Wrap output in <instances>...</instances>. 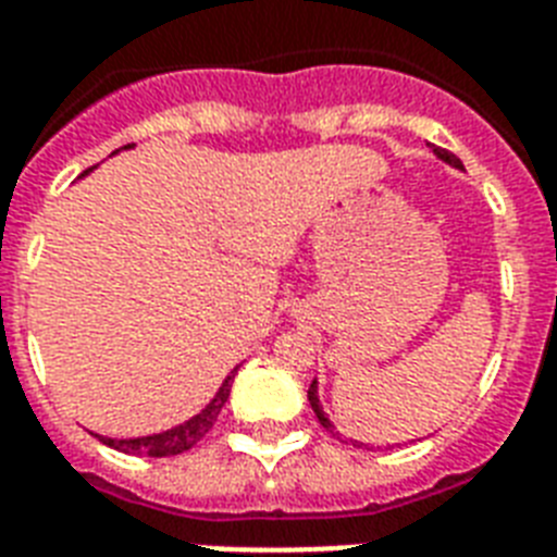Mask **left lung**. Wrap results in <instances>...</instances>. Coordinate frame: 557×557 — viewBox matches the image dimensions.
I'll list each match as a JSON object with an SVG mask.
<instances>
[{
    "instance_id": "1",
    "label": "left lung",
    "mask_w": 557,
    "mask_h": 557,
    "mask_svg": "<svg viewBox=\"0 0 557 557\" xmlns=\"http://www.w3.org/2000/svg\"><path fill=\"white\" fill-rule=\"evenodd\" d=\"M436 156H440L442 161H448V164H454V168H459L462 170V161L457 159V156H454V152H448V150H442V147H436ZM309 405H312V410H314V416H318V422L323 424V428H326V431H335V424L330 422V419H326V413H323V407H321V398H318V384H314L312 381V387H309ZM338 433V431H335ZM341 436V433H338ZM352 445H356V442H352ZM358 448H361V445H358Z\"/></svg>"
}]
</instances>
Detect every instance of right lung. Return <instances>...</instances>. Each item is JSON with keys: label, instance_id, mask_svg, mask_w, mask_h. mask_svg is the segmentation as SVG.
Segmentation results:
<instances>
[{"label": "right lung", "instance_id": "obj_1", "mask_svg": "<svg viewBox=\"0 0 557 557\" xmlns=\"http://www.w3.org/2000/svg\"><path fill=\"white\" fill-rule=\"evenodd\" d=\"M89 170H86V173H89ZM234 375L236 372L227 375L225 384H222L216 396H213V401H210L199 416H193L190 422L178 424V428H173V431L156 433V436H141V440H100V442L109 445V448L124 450V454H144V457H176V454H185V450H190L193 445H199V442L208 436L210 428L216 424L219 413H222V407H225L227 396H231Z\"/></svg>", "mask_w": 557, "mask_h": 557}]
</instances>
